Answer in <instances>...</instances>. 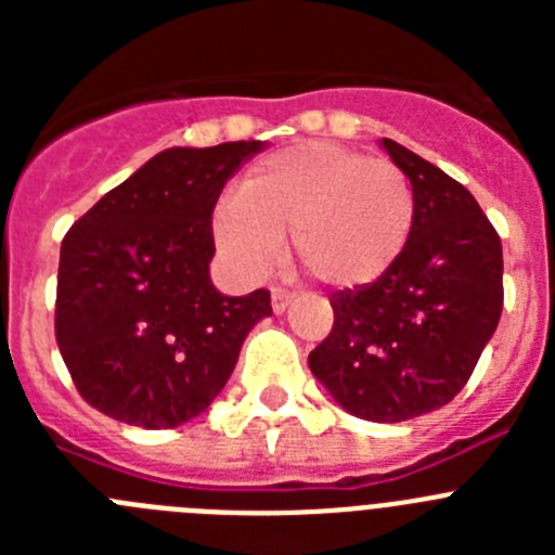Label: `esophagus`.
<instances>
[{
  "label": "esophagus",
  "mask_w": 555,
  "mask_h": 555,
  "mask_svg": "<svg viewBox=\"0 0 555 555\" xmlns=\"http://www.w3.org/2000/svg\"><path fill=\"white\" fill-rule=\"evenodd\" d=\"M288 306H292V292H286V288H272V311L283 313Z\"/></svg>",
  "instance_id": "1"
}]
</instances>
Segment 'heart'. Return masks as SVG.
I'll return each instance as SVG.
<instances>
[{
	"label": "heart",
	"instance_id": "obj_1",
	"mask_svg": "<svg viewBox=\"0 0 555 555\" xmlns=\"http://www.w3.org/2000/svg\"><path fill=\"white\" fill-rule=\"evenodd\" d=\"M416 219L409 175L331 141L258 160L238 194L219 199L214 238L247 278L267 272L292 233V253L313 281L366 286L403 255Z\"/></svg>",
	"mask_w": 555,
	"mask_h": 555
}]
</instances>
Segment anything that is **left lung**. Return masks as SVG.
I'll list each match as a JSON object with an SVG mask.
<instances>
[{
    "instance_id": "left-lung-1",
    "label": "left lung",
    "mask_w": 555,
    "mask_h": 555,
    "mask_svg": "<svg viewBox=\"0 0 555 555\" xmlns=\"http://www.w3.org/2000/svg\"><path fill=\"white\" fill-rule=\"evenodd\" d=\"M380 144L414 185V230L389 272L333 294V331L308 366L352 416L405 423L467 386L503 311V247L459 180Z\"/></svg>"
}]
</instances>
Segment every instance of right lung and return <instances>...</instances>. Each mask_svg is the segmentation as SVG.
Listing matches in <instances>:
<instances>
[{"instance_id":"right-lung-1","label":"right lung","mask_w":555,"mask_h":555,"mask_svg":"<svg viewBox=\"0 0 555 555\" xmlns=\"http://www.w3.org/2000/svg\"><path fill=\"white\" fill-rule=\"evenodd\" d=\"M263 141L171 146L111 189L61 244L55 338L88 405L139 428H178L224 389L267 288L219 294L210 217Z\"/></svg>"}]
</instances>
